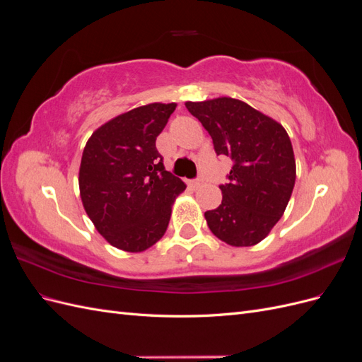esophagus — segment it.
<instances>
[{"label": "esophagus", "mask_w": 362, "mask_h": 362, "mask_svg": "<svg viewBox=\"0 0 362 362\" xmlns=\"http://www.w3.org/2000/svg\"><path fill=\"white\" fill-rule=\"evenodd\" d=\"M202 184H204V180H202V178H196V180L189 181V185H190V187H193V189H198V187H201Z\"/></svg>", "instance_id": "34e87169"}]
</instances>
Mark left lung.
<instances>
[{
  "label": "left lung",
  "mask_w": 362,
  "mask_h": 362,
  "mask_svg": "<svg viewBox=\"0 0 362 362\" xmlns=\"http://www.w3.org/2000/svg\"><path fill=\"white\" fill-rule=\"evenodd\" d=\"M213 139L217 156L234 161L221 185L222 204L205 213L208 228L222 242L254 246L278 223L291 198L296 161L284 127L234 98L185 103Z\"/></svg>",
  "instance_id": "1"
}]
</instances>
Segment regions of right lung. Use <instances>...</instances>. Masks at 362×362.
Instances as JSON below:
<instances>
[{
  "mask_svg": "<svg viewBox=\"0 0 362 362\" xmlns=\"http://www.w3.org/2000/svg\"><path fill=\"white\" fill-rule=\"evenodd\" d=\"M177 104L154 103L119 115L87 140L80 196L95 228L112 246L144 252L164 235L185 184L164 169L156 148Z\"/></svg>",
  "mask_w": 362,
  "mask_h": 362,
  "instance_id": "1",
  "label": "right lung"
}]
</instances>
